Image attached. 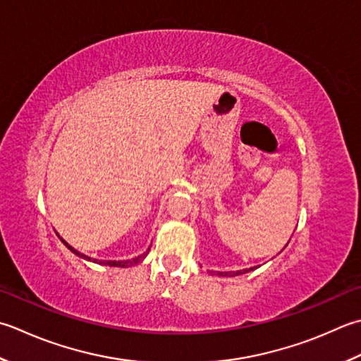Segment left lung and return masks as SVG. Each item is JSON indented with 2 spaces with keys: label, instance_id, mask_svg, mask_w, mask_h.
I'll return each instance as SVG.
<instances>
[{
  "label": "left lung",
  "instance_id": "left-lung-1",
  "mask_svg": "<svg viewBox=\"0 0 361 361\" xmlns=\"http://www.w3.org/2000/svg\"><path fill=\"white\" fill-rule=\"evenodd\" d=\"M253 267H250V269H243V271H238V272H233L231 275H239V274H245V272H249V271H252ZM217 275H228L227 272H217Z\"/></svg>",
  "mask_w": 361,
  "mask_h": 361
}]
</instances>
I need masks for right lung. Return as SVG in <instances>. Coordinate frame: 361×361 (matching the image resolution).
I'll use <instances>...</instances> for the list:
<instances>
[{
  "instance_id": "add662e5",
  "label": "right lung",
  "mask_w": 361,
  "mask_h": 361,
  "mask_svg": "<svg viewBox=\"0 0 361 361\" xmlns=\"http://www.w3.org/2000/svg\"><path fill=\"white\" fill-rule=\"evenodd\" d=\"M62 243L66 244L70 250H72L73 253H76L78 257H82V258H86V259H90L89 257H86V255H82V253H80V252H76L72 245H68L66 241H63L62 239ZM150 250V249H148ZM145 255L147 253H144V255H139V257H136V258H133V259H126V261H100V264H108V266H117V267H126V266H133V264H137V263H140V261H142L144 258H145ZM95 263H98L97 259H94Z\"/></svg>"
}]
</instances>
